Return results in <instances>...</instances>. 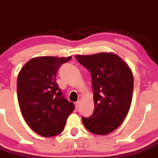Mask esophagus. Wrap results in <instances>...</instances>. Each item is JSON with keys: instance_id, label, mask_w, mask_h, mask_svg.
Masks as SVG:
<instances>
[{"instance_id": "1", "label": "esophagus", "mask_w": 158, "mask_h": 158, "mask_svg": "<svg viewBox=\"0 0 158 158\" xmlns=\"http://www.w3.org/2000/svg\"><path fill=\"white\" fill-rule=\"evenodd\" d=\"M79 104H80V102L79 101H77V102L75 103V105H76V108H78L79 107Z\"/></svg>"}]
</instances>
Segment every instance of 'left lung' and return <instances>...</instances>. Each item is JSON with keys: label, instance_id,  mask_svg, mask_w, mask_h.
Instances as JSON below:
<instances>
[{"label": "left lung", "instance_id": "1", "mask_svg": "<svg viewBox=\"0 0 158 158\" xmlns=\"http://www.w3.org/2000/svg\"><path fill=\"white\" fill-rule=\"evenodd\" d=\"M89 71L94 91V110L89 118H82L87 130L97 135H107L126 118L132 99L133 75L118 55L99 53L76 55Z\"/></svg>", "mask_w": 158, "mask_h": 158}]
</instances>
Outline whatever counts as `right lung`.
I'll use <instances>...</instances> for the list:
<instances>
[{
	"label": "right lung",
	"mask_w": 158,
	"mask_h": 158,
	"mask_svg": "<svg viewBox=\"0 0 158 158\" xmlns=\"http://www.w3.org/2000/svg\"><path fill=\"white\" fill-rule=\"evenodd\" d=\"M72 57H37L25 64L17 79L18 101L28 126L39 135L51 137L64 130L75 109L56 82L60 66Z\"/></svg>",
	"instance_id": "obj_1"
}]
</instances>
